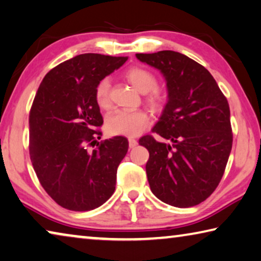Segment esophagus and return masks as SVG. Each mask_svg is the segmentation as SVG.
Listing matches in <instances>:
<instances>
[{"label": "esophagus", "instance_id": "34e87169", "mask_svg": "<svg viewBox=\"0 0 261 261\" xmlns=\"http://www.w3.org/2000/svg\"><path fill=\"white\" fill-rule=\"evenodd\" d=\"M137 144H138V142L135 138H129V146H130V148L136 147V146H137Z\"/></svg>", "mask_w": 261, "mask_h": 261}]
</instances>
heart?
Listing matches in <instances>:
<instances>
[{"label": "heart", "mask_w": 261, "mask_h": 261, "mask_svg": "<svg viewBox=\"0 0 261 261\" xmlns=\"http://www.w3.org/2000/svg\"><path fill=\"white\" fill-rule=\"evenodd\" d=\"M127 81L140 93H146V101L151 107H160L166 100V95L156 87V77L151 71L142 66H135L126 71ZM95 101L102 109L111 105L110 80L103 77L95 87ZM150 123V117L144 110L118 109L110 113L106 118V130L113 136L134 137L139 135Z\"/></svg>", "instance_id": "1"}]
</instances>
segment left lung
Wrapping results in <instances>:
<instances>
[{"label": "left lung", "instance_id": "left-lung-1", "mask_svg": "<svg viewBox=\"0 0 261 261\" xmlns=\"http://www.w3.org/2000/svg\"><path fill=\"white\" fill-rule=\"evenodd\" d=\"M167 82L168 101L153 134L139 139L150 153L146 174L152 193L165 203L189 208L208 198L224 174L232 148L226 97L203 66L174 51L137 53Z\"/></svg>", "mask_w": 261, "mask_h": 261}]
</instances>
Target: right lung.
<instances>
[{"instance_id": "add662e5", "label": "right lung", "mask_w": 261, "mask_h": 261, "mask_svg": "<svg viewBox=\"0 0 261 261\" xmlns=\"http://www.w3.org/2000/svg\"><path fill=\"white\" fill-rule=\"evenodd\" d=\"M126 60L76 56L52 68L37 90L29 115L31 163L45 192L65 209L93 210L115 192L129 143L122 136L96 140L103 118L95 87Z\"/></svg>"}]
</instances>
